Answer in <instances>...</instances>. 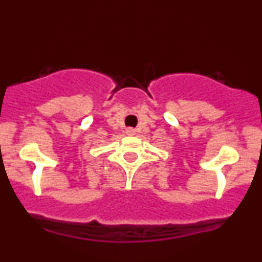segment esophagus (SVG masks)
<instances>
[{"mask_svg":"<svg viewBox=\"0 0 262 262\" xmlns=\"http://www.w3.org/2000/svg\"><path fill=\"white\" fill-rule=\"evenodd\" d=\"M125 133H127V135H134L137 133V130L134 128H127L125 129Z\"/></svg>","mask_w":262,"mask_h":262,"instance_id":"obj_1","label":"esophagus"}]
</instances>
